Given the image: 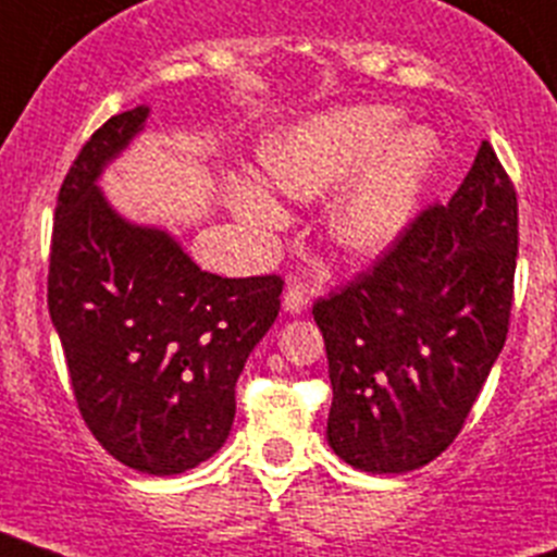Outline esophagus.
<instances>
[{
    "mask_svg": "<svg viewBox=\"0 0 557 557\" xmlns=\"http://www.w3.org/2000/svg\"><path fill=\"white\" fill-rule=\"evenodd\" d=\"M308 299H310L308 288H305L302 283H297V280H294V283L285 288L283 310H285V313H290V315H299L305 308H308Z\"/></svg>",
    "mask_w": 557,
    "mask_h": 557,
    "instance_id": "34e87169",
    "label": "esophagus"
}]
</instances>
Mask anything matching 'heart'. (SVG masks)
<instances>
[{
	"instance_id": "obj_1",
	"label": "heart",
	"mask_w": 557,
	"mask_h": 557,
	"mask_svg": "<svg viewBox=\"0 0 557 557\" xmlns=\"http://www.w3.org/2000/svg\"><path fill=\"white\" fill-rule=\"evenodd\" d=\"M388 104H349L315 113L269 135L260 163L274 191L299 202L327 197V235L347 258L383 255L408 230L438 163V138L428 127H405ZM230 205L255 227L285 222L277 199L255 183H235Z\"/></svg>"
}]
</instances>
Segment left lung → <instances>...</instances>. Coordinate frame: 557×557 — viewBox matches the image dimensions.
<instances>
[{
    "instance_id": "obj_1",
    "label": "left lung",
    "mask_w": 557,
    "mask_h": 557,
    "mask_svg": "<svg viewBox=\"0 0 557 557\" xmlns=\"http://www.w3.org/2000/svg\"><path fill=\"white\" fill-rule=\"evenodd\" d=\"M516 252L513 183L483 141L447 205L422 210L369 272L313 305L341 460L405 474L453 444L505 347Z\"/></svg>"
}]
</instances>
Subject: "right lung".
I'll list each match as a JSON object with an SVG mask.
<instances>
[{
	"label": "right lung",
	"mask_w": 557,
	"mask_h": 557,
	"mask_svg": "<svg viewBox=\"0 0 557 557\" xmlns=\"http://www.w3.org/2000/svg\"><path fill=\"white\" fill-rule=\"evenodd\" d=\"M149 119H108L60 185L49 315L85 424L116 460L166 478L227 441L235 383L277 319L283 280L202 272L169 230L124 219L99 188Z\"/></svg>",
	"instance_id": "add662e5"
}]
</instances>
